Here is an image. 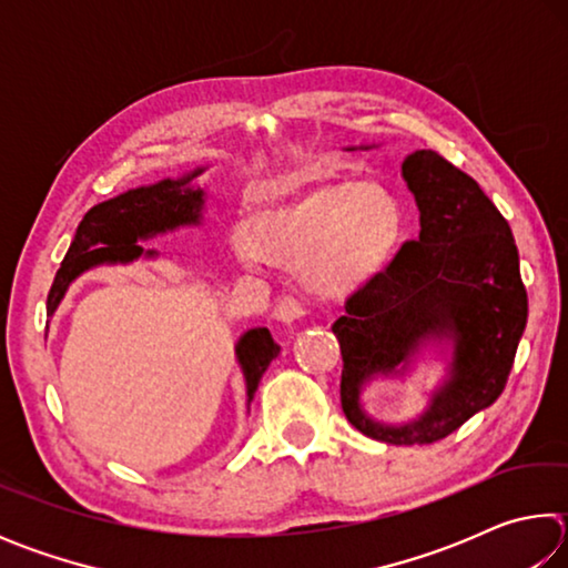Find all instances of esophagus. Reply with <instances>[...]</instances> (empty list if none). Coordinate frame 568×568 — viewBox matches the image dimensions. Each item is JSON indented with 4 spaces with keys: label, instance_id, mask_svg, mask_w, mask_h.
Masks as SVG:
<instances>
[{
    "label": "esophagus",
    "instance_id": "34e87169",
    "mask_svg": "<svg viewBox=\"0 0 568 568\" xmlns=\"http://www.w3.org/2000/svg\"><path fill=\"white\" fill-rule=\"evenodd\" d=\"M305 313H307V305L297 295H283L281 301L275 303V318L283 323L301 321Z\"/></svg>",
    "mask_w": 568,
    "mask_h": 568
}]
</instances>
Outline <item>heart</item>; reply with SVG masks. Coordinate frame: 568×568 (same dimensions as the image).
<instances>
[{"label": "heart", "instance_id": "heart-1", "mask_svg": "<svg viewBox=\"0 0 568 568\" xmlns=\"http://www.w3.org/2000/svg\"><path fill=\"white\" fill-rule=\"evenodd\" d=\"M406 207L390 187L361 178L297 182L233 230L240 261L301 263L325 295L358 291L386 267L406 235Z\"/></svg>", "mask_w": 568, "mask_h": 568}]
</instances>
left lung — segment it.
Masks as SVG:
<instances>
[{"label":"left lung","instance_id":"1","mask_svg":"<svg viewBox=\"0 0 568 568\" xmlns=\"http://www.w3.org/2000/svg\"><path fill=\"white\" fill-rule=\"evenodd\" d=\"M400 172L420 213L418 240L345 301L333 333L345 418L383 444L420 446L454 434L501 396L528 297L511 227L474 178L434 150H416ZM440 339L452 343L449 376L427 410L406 424L371 419L362 388L376 375H405L422 345Z\"/></svg>","mask_w":568,"mask_h":568}]
</instances>
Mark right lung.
I'll list each match as a JSON object with an SVG mask.
<instances>
[{"label": "right lung", "instance_id": "1", "mask_svg": "<svg viewBox=\"0 0 568 568\" xmlns=\"http://www.w3.org/2000/svg\"><path fill=\"white\" fill-rule=\"evenodd\" d=\"M203 172L205 168H197L178 180L168 178L155 185L134 187L94 205L77 225L72 245L54 275L50 295H47V315H54L67 287L84 271H92L98 265H124L138 257H158V250H145L138 245L140 240H150L185 225H200L205 190L192 182ZM277 353H281V345L273 341L267 328H250L235 343V358L245 376L247 406Z\"/></svg>", "mask_w": 568, "mask_h": 568}]
</instances>
